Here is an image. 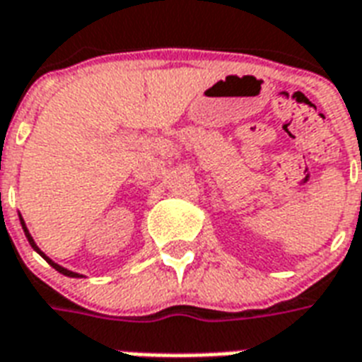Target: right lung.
<instances>
[{
  "label": "right lung",
  "mask_w": 362,
  "mask_h": 362,
  "mask_svg": "<svg viewBox=\"0 0 362 362\" xmlns=\"http://www.w3.org/2000/svg\"><path fill=\"white\" fill-rule=\"evenodd\" d=\"M21 223H22V228H24V234H26V238H28V242H30V245H32V247L35 249V251H37V253L41 255V257H43V259L47 260V262H49V264L52 266V268H54V270H58V272H60V274H64V276H69V277H81L79 274H75V272H71V270H66V268H62L60 264H56V262H52V260H50L49 257H47V255H45L43 251H41V249L37 247V245H35V242H33V238L30 236V232H28V228H26V225H24V221H22V217H21Z\"/></svg>",
  "instance_id": "obj_1"
}]
</instances>
